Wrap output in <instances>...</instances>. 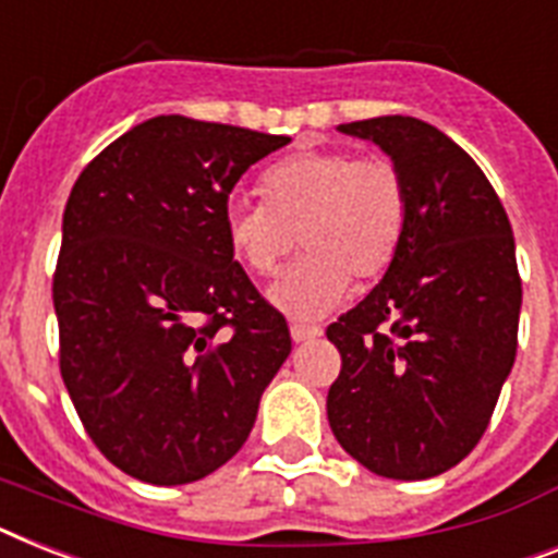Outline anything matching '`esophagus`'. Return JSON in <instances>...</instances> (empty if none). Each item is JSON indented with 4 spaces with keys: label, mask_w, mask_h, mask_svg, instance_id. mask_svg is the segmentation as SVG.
Returning a JSON list of instances; mask_svg holds the SVG:
<instances>
[{
    "label": "esophagus",
    "mask_w": 558,
    "mask_h": 558,
    "mask_svg": "<svg viewBox=\"0 0 558 558\" xmlns=\"http://www.w3.org/2000/svg\"><path fill=\"white\" fill-rule=\"evenodd\" d=\"M289 332H292L294 343H303V341H312V338H318L324 329L312 324H301V320H292V324H289Z\"/></svg>",
    "instance_id": "obj_1"
}]
</instances>
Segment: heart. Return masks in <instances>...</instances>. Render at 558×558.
<instances>
[{
    "instance_id": "1",
    "label": "heart",
    "mask_w": 558,
    "mask_h": 558,
    "mask_svg": "<svg viewBox=\"0 0 558 558\" xmlns=\"http://www.w3.org/2000/svg\"><path fill=\"white\" fill-rule=\"evenodd\" d=\"M264 201L234 197L226 243L257 278H269L301 240L306 255L275 280L271 303L320 318L350 294V278L375 280L396 260L410 220L404 174L389 157L352 151L292 154L260 180Z\"/></svg>"
}]
</instances>
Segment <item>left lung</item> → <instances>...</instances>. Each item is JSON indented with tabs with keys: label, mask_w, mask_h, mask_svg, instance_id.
Wrapping results in <instances>:
<instances>
[{
	"label": "left lung",
	"mask_w": 558,
	"mask_h": 558,
	"mask_svg": "<svg viewBox=\"0 0 558 558\" xmlns=\"http://www.w3.org/2000/svg\"><path fill=\"white\" fill-rule=\"evenodd\" d=\"M404 174L410 220L396 260L329 324L341 375L329 427L366 470L398 482L456 468L482 441L513 369L522 278L499 194L461 146L415 117L338 125Z\"/></svg>",
	"instance_id": "obj_1"
}]
</instances>
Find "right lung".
Instances as JSON below:
<instances>
[{"instance_id":"1","label":"right lung","mask_w":558,"mask_h":558,"mask_svg":"<svg viewBox=\"0 0 558 558\" xmlns=\"http://www.w3.org/2000/svg\"><path fill=\"white\" fill-rule=\"evenodd\" d=\"M287 143L154 117L71 189L53 271L59 373L90 441L140 482L171 487L223 468L292 352L287 318L223 229L243 171Z\"/></svg>"}]
</instances>
